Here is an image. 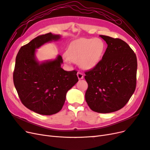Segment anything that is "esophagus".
Instances as JSON below:
<instances>
[{
	"instance_id": "1",
	"label": "esophagus",
	"mask_w": 150,
	"mask_h": 150,
	"mask_svg": "<svg viewBox=\"0 0 150 150\" xmlns=\"http://www.w3.org/2000/svg\"><path fill=\"white\" fill-rule=\"evenodd\" d=\"M77 76H78V78L79 79H82L84 78L83 74L82 73V72H81L79 71L78 72V73H77Z\"/></svg>"
}]
</instances>
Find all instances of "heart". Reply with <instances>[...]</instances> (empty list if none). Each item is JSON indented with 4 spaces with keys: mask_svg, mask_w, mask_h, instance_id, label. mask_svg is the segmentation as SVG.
Masks as SVG:
<instances>
[{
    "mask_svg": "<svg viewBox=\"0 0 150 150\" xmlns=\"http://www.w3.org/2000/svg\"><path fill=\"white\" fill-rule=\"evenodd\" d=\"M104 49L105 44L101 39H79L71 42L68 47L66 60L79 63L83 69H92L101 60Z\"/></svg>",
    "mask_w": 150,
    "mask_h": 150,
    "instance_id": "heart-1",
    "label": "heart"
}]
</instances>
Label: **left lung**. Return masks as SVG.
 <instances>
[{"mask_svg": "<svg viewBox=\"0 0 150 150\" xmlns=\"http://www.w3.org/2000/svg\"><path fill=\"white\" fill-rule=\"evenodd\" d=\"M100 37L108 47L98 64L85 72L88 84L85 99L93 111L109 113L123 108L134 93L137 59L124 40L103 35Z\"/></svg>", "mask_w": 150, "mask_h": 150, "instance_id": "obj_1", "label": "left lung"}]
</instances>
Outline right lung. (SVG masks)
I'll use <instances>...</instances> for the list:
<instances>
[{
	"label": "right lung",
	"instance_id": "add662e5",
	"mask_svg": "<svg viewBox=\"0 0 150 150\" xmlns=\"http://www.w3.org/2000/svg\"><path fill=\"white\" fill-rule=\"evenodd\" d=\"M60 38L51 33L39 35L22 46L16 57L13 80L17 94L27 108L40 115L59 111L67 91L78 81L76 70L66 71L61 67V56L42 63L35 59L36 49Z\"/></svg>",
	"mask_w": 150,
	"mask_h": 150
}]
</instances>
